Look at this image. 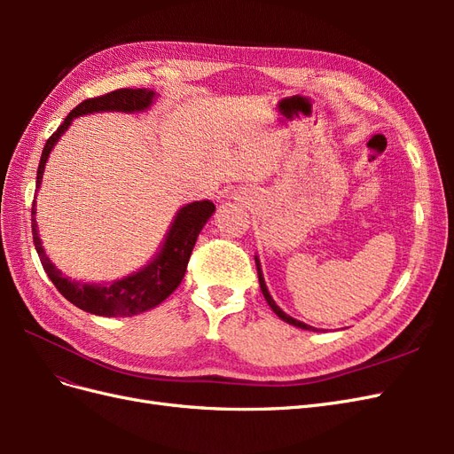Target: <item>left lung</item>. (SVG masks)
Segmentation results:
<instances>
[{
  "label": "left lung",
  "instance_id": "left-lung-1",
  "mask_svg": "<svg viewBox=\"0 0 454 454\" xmlns=\"http://www.w3.org/2000/svg\"><path fill=\"white\" fill-rule=\"evenodd\" d=\"M255 265H257V277H259V286H261V292H263V295H265V301L269 303V307L272 309V312L278 316L280 320H284L286 324H290V325H295V327H301V329H309V332H320L318 327H312V325H309V324H305V322H299V320H295V318H292L290 314H286L277 303H274V299L270 297V294H269V290H267V284H265V278H263V270H261V263H259V257L255 255Z\"/></svg>",
  "mask_w": 454,
  "mask_h": 454
}]
</instances>
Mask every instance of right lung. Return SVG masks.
<instances>
[{"mask_svg":"<svg viewBox=\"0 0 454 454\" xmlns=\"http://www.w3.org/2000/svg\"><path fill=\"white\" fill-rule=\"evenodd\" d=\"M155 100V90L119 89L109 94L98 96V98H89L85 102H81L77 107H74L70 115L64 119L62 125L51 136L43 147L37 168V189L41 185V180H43L45 164L52 147L57 145L60 136L70 129L75 117L102 112L140 114L153 106ZM214 212L215 206L210 200H195L182 206V208L176 212L174 222L170 223L167 237H164L162 244L159 246V252L155 254V257L151 259L145 267L129 274V277L106 284H85L79 280H72L70 277L62 274L60 269L51 263L43 246H41V239L37 232L35 200L32 206V235L37 255L41 259V265H43L47 272V277L70 303H74L81 310L96 316H107V318H114V316H136L160 305L162 301L180 286L182 278L185 277L187 261L191 257V252L195 248L199 232L202 231V227L212 217Z\"/></svg>","mask_w":454,"mask_h":454,"instance_id":"right-lung-1","label":"right lung"}]
</instances>
